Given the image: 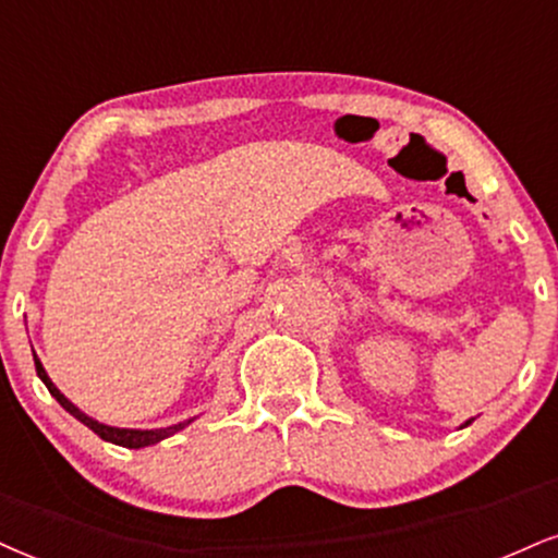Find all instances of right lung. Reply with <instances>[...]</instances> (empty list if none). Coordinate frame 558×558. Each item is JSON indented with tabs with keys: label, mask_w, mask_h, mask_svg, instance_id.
Listing matches in <instances>:
<instances>
[{
	"label": "right lung",
	"mask_w": 558,
	"mask_h": 558,
	"mask_svg": "<svg viewBox=\"0 0 558 558\" xmlns=\"http://www.w3.org/2000/svg\"><path fill=\"white\" fill-rule=\"evenodd\" d=\"M33 361H36V372H38V377L44 379L46 389H49V392L53 395V398H57L59 405H62L64 411L70 413V415H75V418L80 421V424H85L87 428H90V432H96V434L100 436V439H104V441H111V445H119V447H126V449L150 447V445H156V441L166 439V436H173L177 432H181V428H184V426H190V424H192V421H184V424H177V426H169V428H156V432H137V428H113V426H104V424H98V421L87 418V415H85L83 411H77V408L72 405V402L66 400L64 395L59 392L57 387H53V381L49 379V374L44 372V364H41V361H38V355H36V353H33Z\"/></svg>",
	"instance_id": "obj_1"
}]
</instances>
